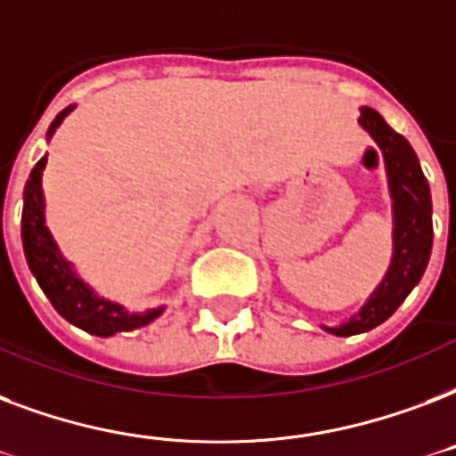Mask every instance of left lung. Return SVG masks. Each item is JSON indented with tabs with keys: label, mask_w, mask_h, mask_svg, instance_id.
Masks as SVG:
<instances>
[{
	"label": "left lung",
	"mask_w": 456,
	"mask_h": 456,
	"mask_svg": "<svg viewBox=\"0 0 456 456\" xmlns=\"http://www.w3.org/2000/svg\"><path fill=\"white\" fill-rule=\"evenodd\" d=\"M359 124L368 131L385 158L387 189L392 198V260L382 282L361 305V311L335 328L322 325L335 337H352L378 328L397 311L416 284L421 282L433 248V200L421 162L404 135L370 107H361Z\"/></svg>",
	"instance_id": "obj_1"
}]
</instances>
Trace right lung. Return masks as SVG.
<instances>
[{"label": "right lung", "mask_w": 456, "mask_h": 456, "mask_svg": "<svg viewBox=\"0 0 456 456\" xmlns=\"http://www.w3.org/2000/svg\"><path fill=\"white\" fill-rule=\"evenodd\" d=\"M74 107L76 104H69L54 117L47 128V141L54 135L59 124L74 112ZM45 165H47V158L40 159L30 172V179L23 189V217H20V239H23L28 267L35 274L40 289L45 291V297L50 298L61 318L97 337H112L117 332L138 330L159 318L165 305L148 308L143 313H128L117 301L95 294V289L83 282L76 274L74 265L61 256L57 241L52 239L50 229L45 224Z\"/></svg>", "instance_id": "add662e5"}]
</instances>
